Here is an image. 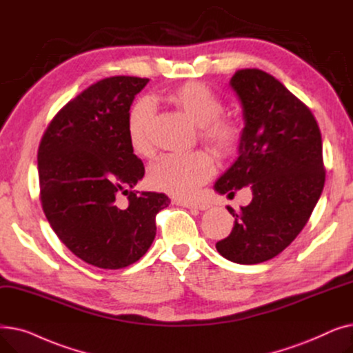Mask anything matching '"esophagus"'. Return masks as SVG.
I'll return each mask as SVG.
<instances>
[{"label": "esophagus", "mask_w": 353, "mask_h": 353, "mask_svg": "<svg viewBox=\"0 0 353 353\" xmlns=\"http://www.w3.org/2000/svg\"><path fill=\"white\" fill-rule=\"evenodd\" d=\"M176 205L188 208V209H197V210H208L212 208L206 201H190V200H176Z\"/></svg>", "instance_id": "obj_1"}]
</instances>
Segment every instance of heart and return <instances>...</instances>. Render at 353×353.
I'll return each instance as SVG.
<instances>
[{"mask_svg":"<svg viewBox=\"0 0 353 353\" xmlns=\"http://www.w3.org/2000/svg\"><path fill=\"white\" fill-rule=\"evenodd\" d=\"M169 101L197 125L200 140L220 157H229L239 148L242 130L239 123L221 116L223 101L206 84L189 81L174 88ZM154 114L153 104L140 100L127 120V134L133 152L147 156L152 152L150 125ZM214 173V161L205 152L184 154H163L147 170V184L153 190L177 199H189Z\"/></svg>","mask_w":353,"mask_h":353,"instance_id":"heart-1","label":"heart"}]
</instances>
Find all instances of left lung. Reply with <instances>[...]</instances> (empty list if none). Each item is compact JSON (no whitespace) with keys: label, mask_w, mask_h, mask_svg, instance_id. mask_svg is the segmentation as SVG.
<instances>
[{"label":"left lung","mask_w":353,"mask_h":353,"mask_svg":"<svg viewBox=\"0 0 353 353\" xmlns=\"http://www.w3.org/2000/svg\"><path fill=\"white\" fill-rule=\"evenodd\" d=\"M230 87L245 128L239 157L214 183L219 194L249 186L252 201L236 213L217 252L240 265H257L283 252L316 206L325 184L322 136L310 110L270 74L239 70Z\"/></svg>","instance_id":"left-lung-1"}]
</instances>
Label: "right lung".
Listing matches in <instances>:
<instances>
[{"mask_svg": "<svg viewBox=\"0 0 353 353\" xmlns=\"http://www.w3.org/2000/svg\"><path fill=\"white\" fill-rule=\"evenodd\" d=\"M148 79L100 80L52 119L39 148L41 205L50 226L81 261L101 269L133 265L156 237L163 193L133 190L144 165L133 153L127 120ZM127 194L120 210L115 199Z\"/></svg>", "mask_w": 353, "mask_h": 353, "instance_id": "right-lung-1", "label": "right lung"}]
</instances>
